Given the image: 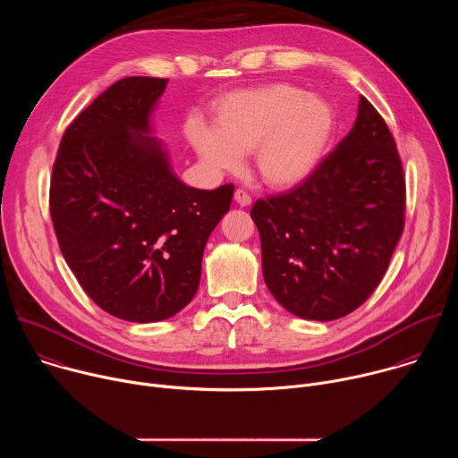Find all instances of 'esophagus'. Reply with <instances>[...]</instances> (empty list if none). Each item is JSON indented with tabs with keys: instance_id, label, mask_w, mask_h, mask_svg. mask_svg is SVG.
<instances>
[{
	"instance_id": "34e87169",
	"label": "esophagus",
	"mask_w": 458,
	"mask_h": 458,
	"mask_svg": "<svg viewBox=\"0 0 458 458\" xmlns=\"http://www.w3.org/2000/svg\"><path fill=\"white\" fill-rule=\"evenodd\" d=\"M233 199L239 207H250L251 205V198L244 191V190H235L233 193Z\"/></svg>"
}]
</instances>
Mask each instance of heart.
Segmentation results:
<instances>
[{"mask_svg":"<svg viewBox=\"0 0 458 458\" xmlns=\"http://www.w3.org/2000/svg\"><path fill=\"white\" fill-rule=\"evenodd\" d=\"M337 115L328 99L290 83H272L226 96L214 128L199 119L186 134L198 156L217 172H233L255 152V168L268 186L290 190L322 165L335 136Z\"/></svg>","mask_w":458,"mask_h":458,"instance_id":"obj_1","label":"heart"}]
</instances>
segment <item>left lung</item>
Segmentation results:
<instances>
[{"instance_id": "8db88e82", "label": "left lung", "mask_w": 458, "mask_h": 458, "mask_svg": "<svg viewBox=\"0 0 458 458\" xmlns=\"http://www.w3.org/2000/svg\"><path fill=\"white\" fill-rule=\"evenodd\" d=\"M404 205L395 140L360 96L350 134L317 172L251 207L270 293L308 320L352 313L389 267L404 228Z\"/></svg>"}]
</instances>
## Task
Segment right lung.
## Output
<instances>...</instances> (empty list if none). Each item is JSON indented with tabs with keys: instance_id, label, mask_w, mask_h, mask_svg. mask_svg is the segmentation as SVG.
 I'll return each mask as SVG.
<instances>
[{
	"instance_id": "right-lung-1",
	"label": "right lung",
	"mask_w": 458,
	"mask_h": 458,
	"mask_svg": "<svg viewBox=\"0 0 458 458\" xmlns=\"http://www.w3.org/2000/svg\"><path fill=\"white\" fill-rule=\"evenodd\" d=\"M166 80L124 78L64 130L50 181L61 253L87 295L128 322L181 311L201 281L210 233L233 186L199 190L172 168L152 136Z\"/></svg>"
}]
</instances>
